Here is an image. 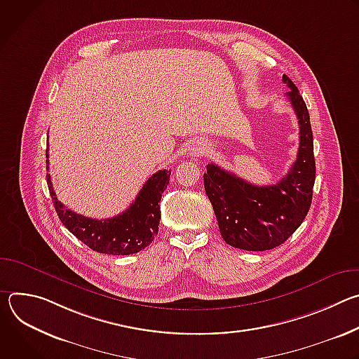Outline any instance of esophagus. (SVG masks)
<instances>
[{
	"instance_id": "obj_1",
	"label": "esophagus",
	"mask_w": 359,
	"mask_h": 359,
	"mask_svg": "<svg viewBox=\"0 0 359 359\" xmlns=\"http://www.w3.org/2000/svg\"><path fill=\"white\" fill-rule=\"evenodd\" d=\"M204 150H206V144H204L203 142H196L190 147V151L193 153V155H198V153H203Z\"/></svg>"
}]
</instances>
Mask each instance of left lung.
I'll list each match as a JSON object with an SVG mask.
<instances>
[{
  "mask_svg": "<svg viewBox=\"0 0 359 359\" xmlns=\"http://www.w3.org/2000/svg\"><path fill=\"white\" fill-rule=\"evenodd\" d=\"M291 89L287 97L299 125L297 161L284 179L270 186H255L217 165H208L203 175L204 190L227 244L247 251L271 250L287 241L310 210L316 182L314 142L310 114L292 81L283 75Z\"/></svg>",
  "mask_w": 359,
  "mask_h": 359,
  "instance_id": "left-lung-1",
  "label": "left lung"
}]
</instances>
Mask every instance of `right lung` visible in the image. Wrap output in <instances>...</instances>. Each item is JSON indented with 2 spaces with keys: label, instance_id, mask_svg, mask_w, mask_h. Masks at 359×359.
Here are the masks:
<instances>
[{
  "label": "right lung",
  "instance_id": "right-lung-1",
  "mask_svg": "<svg viewBox=\"0 0 359 359\" xmlns=\"http://www.w3.org/2000/svg\"><path fill=\"white\" fill-rule=\"evenodd\" d=\"M46 163L49 165L48 159ZM48 165L46 170L49 169ZM170 173V170L163 169L150 176L126 212L104 220L85 217L67 209L65 204L58 200L48 173L46 183L60 220L78 240L96 252L128 255L146 248L158 236L161 223L159 203L169 184Z\"/></svg>",
  "mask_w": 359,
  "mask_h": 359
}]
</instances>
